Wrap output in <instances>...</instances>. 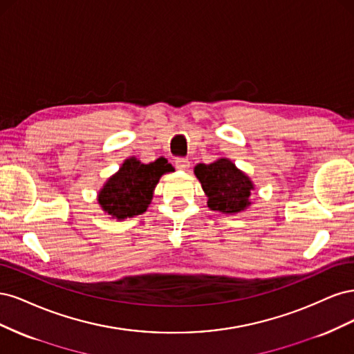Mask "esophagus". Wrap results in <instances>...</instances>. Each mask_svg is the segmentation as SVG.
<instances>
[{
  "instance_id": "1",
  "label": "esophagus",
  "mask_w": 354,
  "mask_h": 354,
  "mask_svg": "<svg viewBox=\"0 0 354 354\" xmlns=\"http://www.w3.org/2000/svg\"><path fill=\"white\" fill-rule=\"evenodd\" d=\"M190 167L189 159L186 158H176V168L180 171H186Z\"/></svg>"
}]
</instances>
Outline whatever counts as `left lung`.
I'll list each match as a JSON object with an SVG mask.
<instances>
[{
    "label": "left lung",
    "mask_w": 354,
    "mask_h": 354,
    "mask_svg": "<svg viewBox=\"0 0 354 354\" xmlns=\"http://www.w3.org/2000/svg\"><path fill=\"white\" fill-rule=\"evenodd\" d=\"M195 174L205 190L211 209L232 214L250 207L254 186L232 160L218 159L209 165L199 164L195 167Z\"/></svg>",
    "instance_id": "1"
}]
</instances>
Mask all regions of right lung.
Segmentation results:
<instances>
[{"label":"right lung","instance_id":"1","mask_svg":"<svg viewBox=\"0 0 354 354\" xmlns=\"http://www.w3.org/2000/svg\"><path fill=\"white\" fill-rule=\"evenodd\" d=\"M173 171L167 159L142 164L136 158L127 159L118 173L100 190L99 203L112 218L124 220L146 211L160 176Z\"/></svg>","mask_w":354,"mask_h":354}]
</instances>
